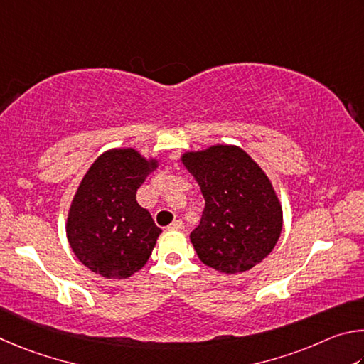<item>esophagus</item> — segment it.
I'll return each mask as SVG.
<instances>
[{"label":"esophagus","mask_w":364,"mask_h":364,"mask_svg":"<svg viewBox=\"0 0 364 364\" xmlns=\"http://www.w3.org/2000/svg\"><path fill=\"white\" fill-rule=\"evenodd\" d=\"M168 228H171V230H182V228H183V222L177 219V220H174V222H171Z\"/></svg>","instance_id":"1"}]
</instances>
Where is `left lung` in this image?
I'll use <instances>...</instances> for the list:
<instances>
[{
    "instance_id": "left-lung-1",
    "label": "left lung",
    "mask_w": 364,
    "mask_h": 364,
    "mask_svg": "<svg viewBox=\"0 0 364 364\" xmlns=\"http://www.w3.org/2000/svg\"><path fill=\"white\" fill-rule=\"evenodd\" d=\"M182 163L205 198L190 240L203 264L222 273L252 269L269 256L283 228V209L270 178L237 145L187 151Z\"/></svg>"
}]
</instances>
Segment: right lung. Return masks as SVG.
Instances as JSON below:
<instances>
[{"instance_id":"right-lung-1","label":"right lung","mask_w":364,"mask_h":364,"mask_svg":"<svg viewBox=\"0 0 364 364\" xmlns=\"http://www.w3.org/2000/svg\"><path fill=\"white\" fill-rule=\"evenodd\" d=\"M158 168L134 149H113L82 177L67 218L75 256L105 278H127L146 264L161 228L139 206L137 188Z\"/></svg>"}]
</instances>
